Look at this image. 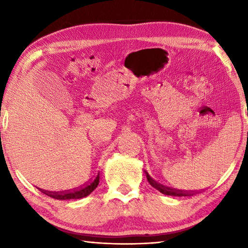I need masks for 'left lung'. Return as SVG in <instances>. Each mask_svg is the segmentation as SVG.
I'll list each match as a JSON object with an SVG mask.
<instances>
[{
	"label": "left lung",
	"mask_w": 248,
	"mask_h": 248,
	"mask_svg": "<svg viewBox=\"0 0 248 248\" xmlns=\"http://www.w3.org/2000/svg\"><path fill=\"white\" fill-rule=\"evenodd\" d=\"M146 173V177H147V180L150 183L151 186H154L155 188H156L157 191L161 192L162 194H165L168 195V196H178V197H181V196H193L192 193L186 192V191H181V189H176V188H171V187H168L166 186H163V184L159 183L157 181H155L154 178H151L149 176V173L145 170Z\"/></svg>",
	"instance_id": "obj_1"
}]
</instances>
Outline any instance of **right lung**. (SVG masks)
Returning <instances> with one entry per match:
<instances>
[{
    "instance_id": "right-lung-1",
    "label": "right lung",
    "mask_w": 248,
    "mask_h": 248,
    "mask_svg": "<svg viewBox=\"0 0 248 248\" xmlns=\"http://www.w3.org/2000/svg\"><path fill=\"white\" fill-rule=\"evenodd\" d=\"M99 173L97 177L93 179L92 182H89L86 186H84L78 189H73V191H68L65 193H57V192H46L45 189H41L44 194L48 195L51 198L54 199H59V200H69V199H81L88 196L94 188L98 186L99 184Z\"/></svg>"
}]
</instances>
